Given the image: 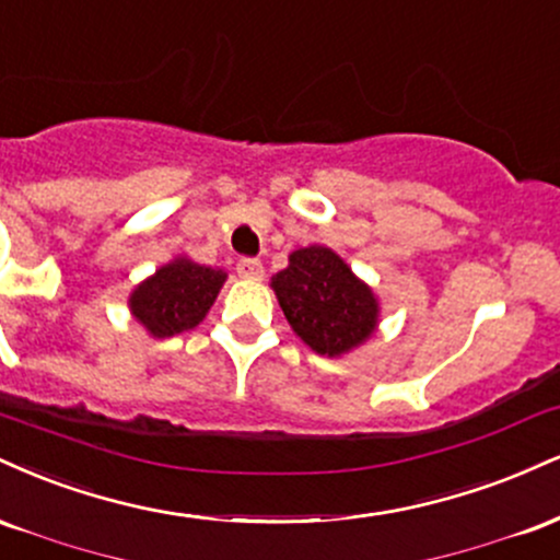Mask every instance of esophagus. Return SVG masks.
Instances as JSON below:
<instances>
[{
	"label": "esophagus",
	"instance_id": "obj_1",
	"mask_svg": "<svg viewBox=\"0 0 560 560\" xmlns=\"http://www.w3.org/2000/svg\"><path fill=\"white\" fill-rule=\"evenodd\" d=\"M238 275L246 280H261L265 278V265L259 259H241L238 261Z\"/></svg>",
	"mask_w": 560,
	"mask_h": 560
}]
</instances>
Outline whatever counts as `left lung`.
<instances>
[{"label": "left lung", "mask_w": 560, "mask_h": 560, "mask_svg": "<svg viewBox=\"0 0 560 560\" xmlns=\"http://www.w3.org/2000/svg\"><path fill=\"white\" fill-rule=\"evenodd\" d=\"M288 325L319 357H343L377 330L380 304L332 248L308 246L288 256L272 278Z\"/></svg>", "instance_id": "1"}]
</instances>
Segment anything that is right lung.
<instances>
[{"instance_id": "obj_1", "label": "right lung", "mask_w": 560, "mask_h": 560, "mask_svg": "<svg viewBox=\"0 0 560 560\" xmlns=\"http://www.w3.org/2000/svg\"><path fill=\"white\" fill-rule=\"evenodd\" d=\"M228 272L217 267L196 265L177 256L156 269L130 293V314L154 338H173L177 332L194 330L212 308Z\"/></svg>"}]
</instances>
